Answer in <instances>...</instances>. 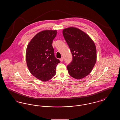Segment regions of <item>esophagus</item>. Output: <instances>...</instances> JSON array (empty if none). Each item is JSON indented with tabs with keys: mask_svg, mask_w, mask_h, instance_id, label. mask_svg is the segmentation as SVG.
I'll return each instance as SVG.
<instances>
[{
	"mask_svg": "<svg viewBox=\"0 0 120 120\" xmlns=\"http://www.w3.org/2000/svg\"><path fill=\"white\" fill-rule=\"evenodd\" d=\"M59 60H60V61L61 62H63V57H61Z\"/></svg>",
	"mask_w": 120,
	"mask_h": 120,
	"instance_id": "esophagus-1",
	"label": "esophagus"
}]
</instances>
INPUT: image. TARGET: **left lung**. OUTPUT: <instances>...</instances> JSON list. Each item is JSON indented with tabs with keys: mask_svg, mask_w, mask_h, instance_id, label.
I'll return each instance as SVG.
<instances>
[{
	"mask_svg": "<svg viewBox=\"0 0 120 120\" xmlns=\"http://www.w3.org/2000/svg\"><path fill=\"white\" fill-rule=\"evenodd\" d=\"M63 34L72 55V62L67 66L69 74L78 80L85 77L96 62L94 43L85 32L75 27L64 29Z\"/></svg>",
	"mask_w": 120,
	"mask_h": 120,
	"instance_id": "obj_1",
	"label": "left lung"
}]
</instances>
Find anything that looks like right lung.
<instances>
[{
	"instance_id": "1",
	"label": "right lung",
	"mask_w": 120,
	"mask_h": 120,
	"mask_svg": "<svg viewBox=\"0 0 120 120\" xmlns=\"http://www.w3.org/2000/svg\"><path fill=\"white\" fill-rule=\"evenodd\" d=\"M57 30H45L36 34L30 41L26 50V61L31 74L38 79L47 81L56 73L60 61L54 56L52 41Z\"/></svg>"
}]
</instances>
